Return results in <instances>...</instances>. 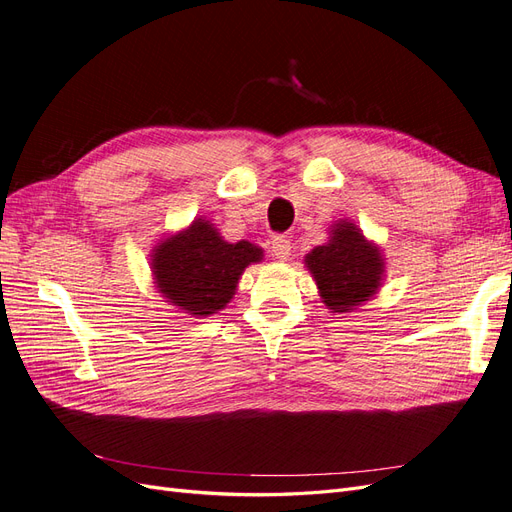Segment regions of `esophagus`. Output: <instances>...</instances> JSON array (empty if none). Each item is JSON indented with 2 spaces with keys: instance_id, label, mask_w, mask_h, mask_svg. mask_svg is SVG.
Returning <instances> with one entry per match:
<instances>
[{
  "instance_id": "esophagus-1",
  "label": "esophagus",
  "mask_w": 512,
  "mask_h": 512,
  "mask_svg": "<svg viewBox=\"0 0 512 512\" xmlns=\"http://www.w3.org/2000/svg\"><path fill=\"white\" fill-rule=\"evenodd\" d=\"M271 254L277 260H288V256H290V239L284 237V235L273 237V241H271Z\"/></svg>"
}]
</instances>
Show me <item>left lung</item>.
<instances>
[{
	"instance_id": "obj_1",
	"label": "left lung",
	"mask_w": 512,
	"mask_h": 512,
	"mask_svg": "<svg viewBox=\"0 0 512 512\" xmlns=\"http://www.w3.org/2000/svg\"><path fill=\"white\" fill-rule=\"evenodd\" d=\"M305 262L316 277L324 305L333 312H348L374 297L382 280L378 247L365 241L350 222L335 224L331 241L314 247Z\"/></svg>"
}]
</instances>
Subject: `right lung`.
Listing matches in <instances>:
<instances>
[{
	"label": "right lung",
	"instance_id": "1",
	"mask_svg": "<svg viewBox=\"0 0 512 512\" xmlns=\"http://www.w3.org/2000/svg\"><path fill=\"white\" fill-rule=\"evenodd\" d=\"M260 258V247L226 243L209 222L194 220L188 230L156 247L151 267L170 303L192 316H209L232 299L243 269Z\"/></svg>",
	"mask_w": 512,
	"mask_h": 512
}]
</instances>
